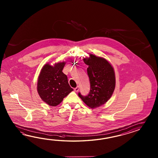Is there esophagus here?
<instances>
[{
    "label": "esophagus",
    "instance_id": "34e87169",
    "mask_svg": "<svg viewBox=\"0 0 158 158\" xmlns=\"http://www.w3.org/2000/svg\"><path fill=\"white\" fill-rule=\"evenodd\" d=\"M79 89H80V87L78 86H77V87H76V88H74V90L75 92H78V90H79Z\"/></svg>",
    "mask_w": 158,
    "mask_h": 158
}]
</instances>
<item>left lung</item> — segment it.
Masks as SVG:
<instances>
[{"mask_svg":"<svg viewBox=\"0 0 158 158\" xmlns=\"http://www.w3.org/2000/svg\"><path fill=\"white\" fill-rule=\"evenodd\" d=\"M89 66L87 74L90 84V90L87 96H78L88 107H99L107 102L114 91L116 78L114 69L108 61L103 57L89 54V57L84 59Z\"/></svg>","mask_w":158,"mask_h":158,"instance_id":"left-lung-1","label":"left lung"}]
</instances>
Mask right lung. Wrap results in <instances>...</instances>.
Masks as SVG:
<instances>
[{
    "label": "right lung",
    "instance_id": "obj_1",
    "mask_svg": "<svg viewBox=\"0 0 158 158\" xmlns=\"http://www.w3.org/2000/svg\"><path fill=\"white\" fill-rule=\"evenodd\" d=\"M65 61L51 65L44 64L40 70L37 81V91L42 101L55 107L73 90L68 84L67 76L62 72Z\"/></svg>",
    "mask_w": 158,
    "mask_h": 158
}]
</instances>
